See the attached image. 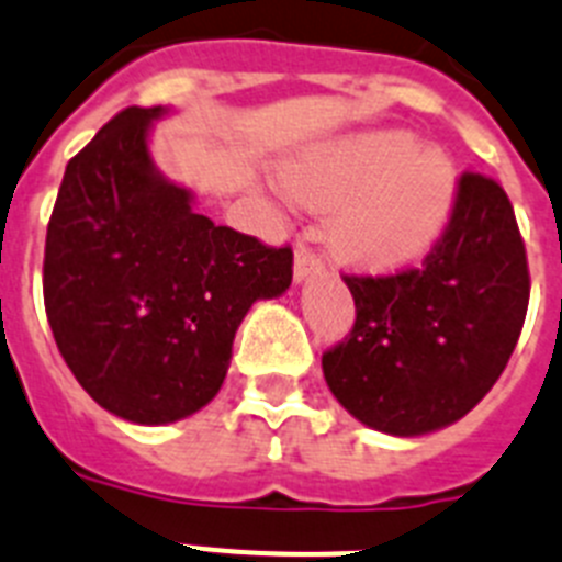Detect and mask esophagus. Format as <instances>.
<instances>
[{"instance_id":"34e87169","label":"esophagus","mask_w":562,"mask_h":562,"mask_svg":"<svg viewBox=\"0 0 562 562\" xmlns=\"http://www.w3.org/2000/svg\"><path fill=\"white\" fill-rule=\"evenodd\" d=\"M319 268H322L319 254H316L311 246H305V243H300V246H296V254H294V277H296V282H302V280H305V277L316 274Z\"/></svg>"}]
</instances>
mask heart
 <instances>
[{
    "instance_id": "obj_1",
    "label": "heart",
    "mask_w": 562,
    "mask_h": 562,
    "mask_svg": "<svg viewBox=\"0 0 562 562\" xmlns=\"http://www.w3.org/2000/svg\"><path fill=\"white\" fill-rule=\"evenodd\" d=\"M308 206H341L330 248L362 271H396L418 260L450 217L456 166L441 149H416L402 133L336 144L288 172Z\"/></svg>"
}]
</instances>
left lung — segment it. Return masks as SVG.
I'll use <instances>...</instances> for the list:
<instances>
[{
  "label": "left lung",
  "instance_id": "left-lung-1",
  "mask_svg": "<svg viewBox=\"0 0 562 562\" xmlns=\"http://www.w3.org/2000/svg\"><path fill=\"white\" fill-rule=\"evenodd\" d=\"M353 328L322 353L330 393L390 436L458 422L504 373L529 308V262L497 180L463 172L450 221L418 268L345 274Z\"/></svg>",
  "mask_w": 562,
  "mask_h": 562
}]
</instances>
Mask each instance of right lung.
Here are the masks:
<instances>
[{
  "instance_id": "right-lung-1",
  "label": "right lung",
  "mask_w": 562,
  "mask_h": 562,
  "mask_svg": "<svg viewBox=\"0 0 562 562\" xmlns=\"http://www.w3.org/2000/svg\"><path fill=\"white\" fill-rule=\"evenodd\" d=\"M164 106H126L70 158L45 240V311L58 353L101 407L169 424L206 407L257 300L294 277L291 246L214 226L155 169Z\"/></svg>"
}]
</instances>
